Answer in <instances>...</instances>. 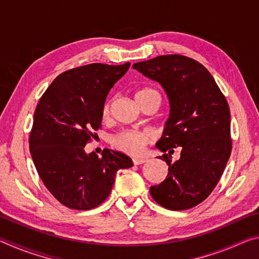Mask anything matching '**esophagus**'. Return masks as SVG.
Listing matches in <instances>:
<instances>
[{
  "label": "esophagus",
  "instance_id": "esophagus-1",
  "mask_svg": "<svg viewBox=\"0 0 259 259\" xmlns=\"http://www.w3.org/2000/svg\"><path fill=\"white\" fill-rule=\"evenodd\" d=\"M133 162H134V164H142V163H145L146 162V159H143V157H134L133 159Z\"/></svg>",
  "mask_w": 259,
  "mask_h": 259
}]
</instances>
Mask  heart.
Segmentation results:
<instances>
[{"mask_svg":"<svg viewBox=\"0 0 259 259\" xmlns=\"http://www.w3.org/2000/svg\"><path fill=\"white\" fill-rule=\"evenodd\" d=\"M136 102L140 103L143 100H146L148 98H159L160 96L154 89L151 88H144L137 91L135 95ZM109 107H111V102H106L103 106L102 114L104 117H106L109 113ZM153 139V134L148 130L144 131H123L119 135H116L113 138V144L117 148L124 151L126 153H131V154H136L143 150L144 145L146 143L151 142Z\"/></svg>","mask_w":259,"mask_h":259,"instance_id":"heart-1","label":"heart"}]
</instances>
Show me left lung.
Here are the masks:
<instances>
[{
	"label": "left lung",
	"instance_id": "8db88e82",
	"mask_svg": "<svg viewBox=\"0 0 259 259\" xmlns=\"http://www.w3.org/2000/svg\"><path fill=\"white\" fill-rule=\"evenodd\" d=\"M162 87L170 114L156 148L169 165L168 176L151 186L152 198L169 210H186L202 202L221 179L231 155L229 104L203 65L185 56L165 55L134 64ZM181 157L172 162V148Z\"/></svg>",
	"mask_w": 259,
	"mask_h": 259
}]
</instances>
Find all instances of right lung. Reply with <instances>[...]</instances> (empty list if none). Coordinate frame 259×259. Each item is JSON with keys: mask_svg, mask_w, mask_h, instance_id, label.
<instances>
[{"mask_svg": "<svg viewBox=\"0 0 259 259\" xmlns=\"http://www.w3.org/2000/svg\"><path fill=\"white\" fill-rule=\"evenodd\" d=\"M123 65L90 64L57 76L38 102L29 151L41 181L61 204L89 210L107 199L117 170L133 166L124 153H87L93 130L102 128L109 90L124 75Z\"/></svg>", "mask_w": 259, "mask_h": 259, "instance_id": "right-lung-1", "label": "right lung"}]
</instances>
